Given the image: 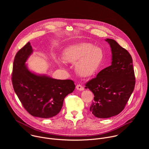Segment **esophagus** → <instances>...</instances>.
<instances>
[{
    "mask_svg": "<svg viewBox=\"0 0 149 149\" xmlns=\"http://www.w3.org/2000/svg\"><path fill=\"white\" fill-rule=\"evenodd\" d=\"M76 88H77V90H78L79 91L84 90V87L81 84H77V86H76Z\"/></svg>",
    "mask_w": 149,
    "mask_h": 149,
    "instance_id": "obj_1",
    "label": "esophagus"
}]
</instances>
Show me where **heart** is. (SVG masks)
I'll list each match as a JSON object with an SVG mask.
<instances>
[{"label":"heart","instance_id":"b5f03b06","mask_svg":"<svg viewBox=\"0 0 149 149\" xmlns=\"http://www.w3.org/2000/svg\"><path fill=\"white\" fill-rule=\"evenodd\" d=\"M63 58L66 62L74 63L79 75L88 77L94 75L100 67L104 59L102 50L90 43H82L66 49Z\"/></svg>","mask_w":149,"mask_h":149}]
</instances>
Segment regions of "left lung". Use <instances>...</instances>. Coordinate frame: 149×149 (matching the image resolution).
<instances>
[{"label": "left lung", "instance_id": "left-lung-1", "mask_svg": "<svg viewBox=\"0 0 149 149\" xmlns=\"http://www.w3.org/2000/svg\"><path fill=\"white\" fill-rule=\"evenodd\" d=\"M111 48V65L101 70L86 84L94 94L90 111L98 118L116 116L124 109L134 88L136 81L132 56L112 39H107Z\"/></svg>", "mask_w": 149, "mask_h": 149}]
</instances>
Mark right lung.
I'll use <instances>...</instances> for the list:
<instances>
[{"label": "right lung", "mask_w": 149, "mask_h": 149, "mask_svg": "<svg viewBox=\"0 0 149 149\" xmlns=\"http://www.w3.org/2000/svg\"><path fill=\"white\" fill-rule=\"evenodd\" d=\"M29 42L16 54L12 82L15 93L25 109L32 116L48 118L61 111L63 100L75 88L71 79H56L31 72L25 62L32 53Z\"/></svg>", "instance_id": "add662e5"}]
</instances>
